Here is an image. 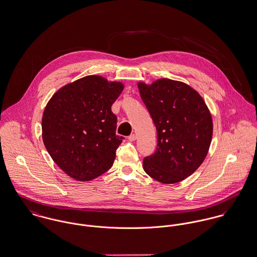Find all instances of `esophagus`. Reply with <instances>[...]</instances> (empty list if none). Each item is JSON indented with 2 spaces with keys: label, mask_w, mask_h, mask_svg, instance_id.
<instances>
[{
  "label": "esophagus",
  "mask_w": 257,
  "mask_h": 257,
  "mask_svg": "<svg viewBox=\"0 0 257 257\" xmlns=\"http://www.w3.org/2000/svg\"><path fill=\"white\" fill-rule=\"evenodd\" d=\"M127 140H130V141H135V140H137V136H136L135 134H133V135H131V136L127 138Z\"/></svg>",
  "instance_id": "esophagus-1"
}]
</instances>
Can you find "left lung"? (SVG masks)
Masks as SVG:
<instances>
[{
  "label": "left lung",
  "instance_id": "obj_1",
  "mask_svg": "<svg viewBox=\"0 0 257 257\" xmlns=\"http://www.w3.org/2000/svg\"><path fill=\"white\" fill-rule=\"evenodd\" d=\"M157 131L156 151L143 169L162 184L179 183L193 174L210 147L213 122L202 97L181 81L162 78L138 84Z\"/></svg>",
  "mask_w": 257,
  "mask_h": 257
}]
</instances>
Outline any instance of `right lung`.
<instances>
[{"mask_svg": "<svg viewBox=\"0 0 257 257\" xmlns=\"http://www.w3.org/2000/svg\"><path fill=\"white\" fill-rule=\"evenodd\" d=\"M123 89L88 75L52 96L42 117V139L48 153L70 178L86 182L107 172L122 137L116 135L117 116L111 107Z\"/></svg>", "mask_w": 257, "mask_h": 257, "instance_id": "right-lung-1", "label": "right lung"}]
</instances>
